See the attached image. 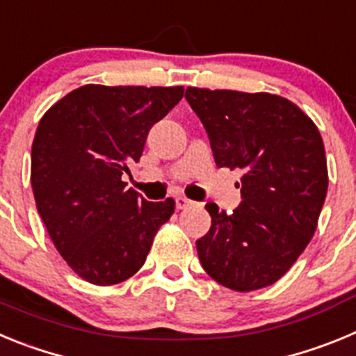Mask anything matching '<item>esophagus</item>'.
<instances>
[{
	"label": "esophagus",
	"mask_w": 356,
	"mask_h": 356,
	"mask_svg": "<svg viewBox=\"0 0 356 356\" xmlns=\"http://www.w3.org/2000/svg\"><path fill=\"white\" fill-rule=\"evenodd\" d=\"M175 201H176V209H178V210L188 209V207L194 205V201L188 200V197H185V196H178Z\"/></svg>",
	"instance_id": "34e87169"
}]
</instances>
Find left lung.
<instances>
[{
  "label": "left lung",
  "mask_w": 356,
  "mask_h": 356,
  "mask_svg": "<svg viewBox=\"0 0 356 356\" xmlns=\"http://www.w3.org/2000/svg\"><path fill=\"white\" fill-rule=\"evenodd\" d=\"M185 99L209 134L217 168L242 172L234 213L207 203L212 226L196 241L201 266L232 291L273 285L303 253L325 205L319 130L300 106L269 92L187 87Z\"/></svg>",
  "instance_id": "left-lung-1"
}]
</instances>
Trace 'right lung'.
I'll use <instances>...</instances> for the list:
<instances>
[{
	"mask_svg": "<svg viewBox=\"0 0 356 356\" xmlns=\"http://www.w3.org/2000/svg\"><path fill=\"white\" fill-rule=\"evenodd\" d=\"M184 87L83 85L44 114L31 146V188L53 244L94 285L124 282L146 262L175 201H146L121 180L151 127Z\"/></svg>",
	"mask_w": 356,
	"mask_h": 356,
	"instance_id": "obj_1",
	"label": "right lung"
}]
</instances>
